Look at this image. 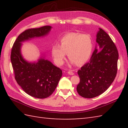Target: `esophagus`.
I'll return each mask as SVG.
<instances>
[{"label":"esophagus","mask_w":128,"mask_h":128,"mask_svg":"<svg viewBox=\"0 0 128 128\" xmlns=\"http://www.w3.org/2000/svg\"><path fill=\"white\" fill-rule=\"evenodd\" d=\"M68 74H69V75H72L74 74V73L73 72H72V71L68 72Z\"/></svg>","instance_id":"obj_1"}]
</instances>
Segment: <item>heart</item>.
Here are the masks:
<instances>
[{
	"label": "heart",
	"instance_id": "b5f03b06",
	"mask_svg": "<svg viewBox=\"0 0 128 128\" xmlns=\"http://www.w3.org/2000/svg\"><path fill=\"white\" fill-rule=\"evenodd\" d=\"M60 44L54 43L51 49L56 63L61 66L67 56L70 62L78 66L86 63L90 58L93 50V42L89 34L71 32L64 35L60 40Z\"/></svg>",
	"mask_w": 128,
	"mask_h": 128
}]
</instances>
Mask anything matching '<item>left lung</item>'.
<instances>
[{"label":"left lung","instance_id":"8db88e82","mask_svg":"<svg viewBox=\"0 0 128 128\" xmlns=\"http://www.w3.org/2000/svg\"><path fill=\"white\" fill-rule=\"evenodd\" d=\"M96 42L101 50H95L90 60L78 70L80 82L76 90L81 96L92 98L105 92L117 73L118 52L110 36L102 28L97 34Z\"/></svg>","mask_w":128,"mask_h":128}]
</instances>
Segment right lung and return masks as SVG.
Listing matches in <instances>:
<instances>
[{"instance_id":"obj_1","label":"right lung","mask_w":128,"mask_h":128,"mask_svg":"<svg viewBox=\"0 0 128 128\" xmlns=\"http://www.w3.org/2000/svg\"><path fill=\"white\" fill-rule=\"evenodd\" d=\"M51 28L50 26H44L26 30L16 38L11 52L10 59L16 82L26 94L37 98H47L53 93L62 76V70L43 58L33 63L26 62L21 56V42L46 36Z\"/></svg>"}]
</instances>
